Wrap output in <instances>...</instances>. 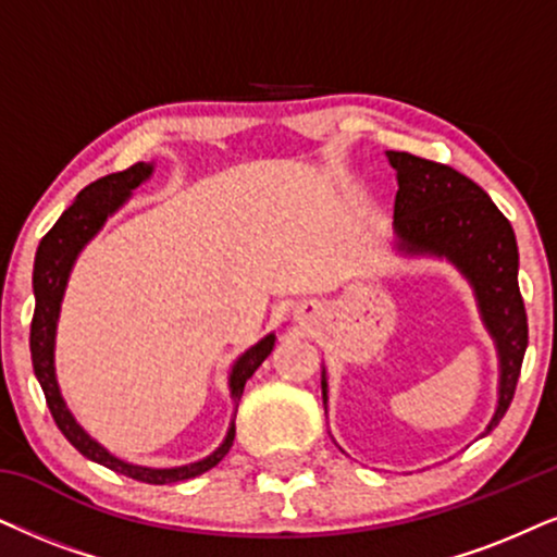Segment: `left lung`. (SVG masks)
<instances>
[{
    "mask_svg": "<svg viewBox=\"0 0 557 557\" xmlns=\"http://www.w3.org/2000/svg\"><path fill=\"white\" fill-rule=\"evenodd\" d=\"M398 193L393 208L396 249L408 257L453 262L473 287L483 326L498 351V404L488 434L509 408L527 351V311L519 293V249L511 223L488 195L453 166L388 151ZM326 404V372L321 377Z\"/></svg>",
    "mask_w": 557,
    "mask_h": 557,
    "instance_id": "8db88e82",
    "label": "left lung"
}]
</instances>
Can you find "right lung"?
Wrapping results in <instances>:
<instances>
[{"instance_id":"obj_1","label":"right lung","mask_w":557,"mask_h":557,"mask_svg":"<svg viewBox=\"0 0 557 557\" xmlns=\"http://www.w3.org/2000/svg\"><path fill=\"white\" fill-rule=\"evenodd\" d=\"M153 174V164L138 161L125 169V172L108 174V177L91 182L76 195V200L63 210L55 226L48 231L40 242L38 251H35V264H33V293H35V313L30 323V355H33V370L38 377L40 388H44L46 404L51 408V417L55 426L61 429V434L66 436L87 460L100 462V466L115 470L133 478V481L151 483V485H166L187 481L206 470L215 468L223 457L228 455L231 445H234L236 424L231 421L226 440L221 442V447L215 453H210L202 460L189 462V466L180 468H144L125 462L121 457L110 455L100 442L91 440L84 429L76 424L72 411L66 408V400L61 396L59 380H55V364H53V349H55V326H59V313H61V300L66 293L69 274L79 257V251L95 238L97 231L104 226L108 215L115 213L125 200L133 195V189L144 185ZM274 347V334H267L264 339H259L255 347H249L242 357L234 362L228 375V388L234 406L238 408L242 400L246 380L255 375V370L262 364Z\"/></svg>"}]
</instances>
